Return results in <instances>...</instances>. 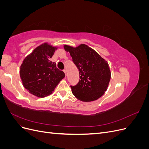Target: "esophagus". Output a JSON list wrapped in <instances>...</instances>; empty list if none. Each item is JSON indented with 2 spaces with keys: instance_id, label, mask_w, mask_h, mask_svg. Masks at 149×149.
<instances>
[{
  "instance_id": "obj_1",
  "label": "esophagus",
  "mask_w": 149,
  "mask_h": 149,
  "mask_svg": "<svg viewBox=\"0 0 149 149\" xmlns=\"http://www.w3.org/2000/svg\"><path fill=\"white\" fill-rule=\"evenodd\" d=\"M63 72H64L65 74V76H66V70H63Z\"/></svg>"
}]
</instances>
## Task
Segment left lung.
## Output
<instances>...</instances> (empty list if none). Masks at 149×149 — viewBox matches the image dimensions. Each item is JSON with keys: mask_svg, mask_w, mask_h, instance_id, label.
Segmentation results:
<instances>
[{"mask_svg": "<svg viewBox=\"0 0 149 149\" xmlns=\"http://www.w3.org/2000/svg\"><path fill=\"white\" fill-rule=\"evenodd\" d=\"M79 71V83L71 86L73 95L83 102L96 101L107 90L111 79L108 63L91 48L85 44L76 47L64 45Z\"/></svg>", "mask_w": 149, "mask_h": 149, "instance_id": "obj_1", "label": "left lung"}]
</instances>
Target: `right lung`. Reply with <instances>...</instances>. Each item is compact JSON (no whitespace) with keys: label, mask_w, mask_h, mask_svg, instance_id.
Segmentation results:
<instances>
[{"label":"right lung","mask_w":149,"mask_h":149,"mask_svg":"<svg viewBox=\"0 0 149 149\" xmlns=\"http://www.w3.org/2000/svg\"><path fill=\"white\" fill-rule=\"evenodd\" d=\"M57 49L56 47L44 43L26 56L20 66L22 84L35 96L44 97L51 94L65 78L64 72L57 68L55 62L49 60Z\"/></svg>","instance_id":"obj_1"}]
</instances>
